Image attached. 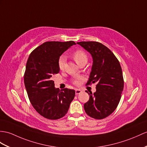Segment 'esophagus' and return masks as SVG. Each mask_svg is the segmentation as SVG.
Returning <instances> with one entry per match:
<instances>
[{
    "label": "esophagus",
    "mask_w": 147,
    "mask_h": 147,
    "mask_svg": "<svg viewBox=\"0 0 147 147\" xmlns=\"http://www.w3.org/2000/svg\"><path fill=\"white\" fill-rule=\"evenodd\" d=\"M81 92H82V90H80V89H76V95L79 94H80Z\"/></svg>",
    "instance_id": "34e87169"
}]
</instances>
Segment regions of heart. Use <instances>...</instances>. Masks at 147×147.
<instances>
[{
    "label": "heart",
    "instance_id": "heart-1",
    "mask_svg": "<svg viewBox=\"0 0 147 147\" xmlns=\"http://www.w3.org/2000/svg\"><path fill=\"white\" fill-rule=\"evenodd\" d=\"M73 57L77 64L82 61H87V56L85 53L82 51H77L74 53ZM66 62V57L65 55H62L60 57L59 59V67L60 70H63ZM75 84H78V80H75L74 81Z\"/></svg>",
    "mask_w": 147,
    "mask_h": 147
}]
</instances>
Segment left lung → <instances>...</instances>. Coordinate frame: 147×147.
I'll return each mask as SVG.
<instances>
[{
	"instance_id": "left-lung-1",
	"label": "left lung",
	"mask_w": 147,
	"mask_h": 147,
	"mask_svg": "<svg viewBox=\"0 0 147 147\" xmlns=\"http://www.w3.org/2000/svg\"><path fill=\"white\" fill-rule=\"evenodd\" d=\"M92 57L91 72L87 85L96 83V92L84 104L86 113L95 119L109 116L117 108L123 90L122 70L119 60L109 49L97 42H77Z\"/></svg>"
}]
</instances>
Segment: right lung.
<instances>
[{"mask_svg":"<svg viewBox=\"0 0 147 147\" xmlns=\"http://www.w3.org/2000/svg\"><path fill=\"white\" fill-rule=\"evenodd\" d=\"M74 41L47 42L33 51L27 60L24 84L28 98L37 112L50 120L66 115L76 94L74 90L55 87L52 77L59 73V59Z\"/></svg>","mask_w":147,"mask_h":147,"instance_id":"obj_1","label":"right lung"}]
</instances>
